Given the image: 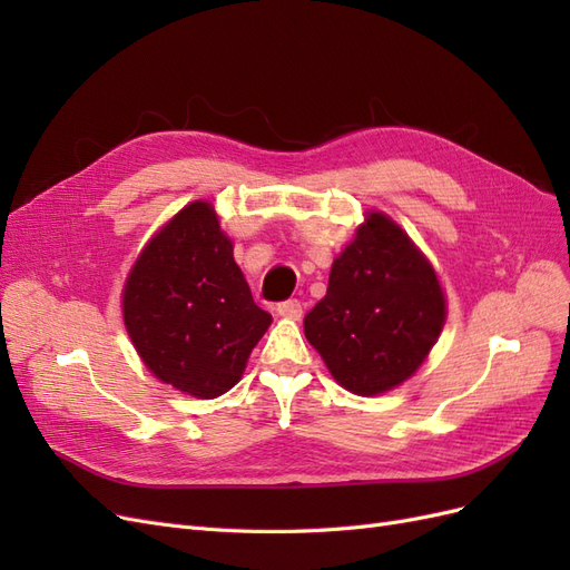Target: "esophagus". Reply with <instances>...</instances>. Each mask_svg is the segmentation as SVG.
Segmentation results:
<instances>
[{"label":"esophagus","instance_id":"esophagus-1","mask_svg":"<svg viewBox=\"0 0 570 570\" xmlns=\"http://www.w3.org/2000/svg\"><path fill=\"white\" fill-rule=\"evenodd\" d=\"M275 312H278V316L297 321V318H302V302L299 299H285V302L278 304V308H275Z\"/></svg>","mask_w":570,"mask_h":570}]
</instances>
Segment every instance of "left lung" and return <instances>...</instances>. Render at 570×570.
<instances>
[{"mask_svg": "<svg viewBox=\"0 0 570 570\" xmlns=\"http://www.w3.org/2000/svg\"><path fill=\"white\" fill-rule=\"evenodd\" d=\"M444 314L433 266L394 220L371 214L333 262L304 335L342 387L368 396L402 385L423 364Z\"/></svg>", "mask_w": 570, "mask_h": 570, "instance_id": "8db88e82", "label": "left lung"}]
</instances>
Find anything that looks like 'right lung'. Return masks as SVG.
I'll list each match as a JSON object with an SVG mask.
<instances>
[{"mask_svg":"<svg viewBox=\"0 0 570 570\" xmlns=\"http://www.w3.org/2000/svg\"><path fill=\"white\" fill-rule=\"evenodd\" d=\"M124 321L159 381L214 400L239 381L271 314L254 304L214 206L193 202L135 262Z\"/></svg>","mask_w":570,"mask_h":570,"instance_id":"1","label":"right lung"}]
</instances>
